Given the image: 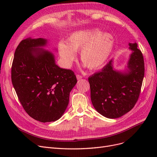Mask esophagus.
I'll return each instance as SVG.
<instances>
[{
	"label": "esophagus",
	"instance_id": "esophagus-1",
	"mask_svg": "<svg viewBox=\"0 0 157 157\" xmlns=\"http://www.w3.org/2000/svg\"><path fill=\"white\" fill-rule=\"evenodd\" d=\"M82 78V77L80 75H78V74H77V78L78 79V80H80V79H81Z\"/></svg>",
	"mask_w": 157,
	"mask_h": 157
}]
</instances>
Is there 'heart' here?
<instances>
[{"label":"heart","instance_id":"1","mask_svg":"<svg viewBox=\"0 0 157 157\" xmlns=\"http://www.w3.org/2000/svg\"><path fill=\"white\" fill-rule=\"evenodd\" d=\"M114 46L113 36L99 29H83L73 33L67 39L66 44H59V53L67 66L76 58L75 52L80 51L82 62L91 70L100 69L110 56Z\"/></svg>","mask_w":157,"mask_h":157}]
</instances>
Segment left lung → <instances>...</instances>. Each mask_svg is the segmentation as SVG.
I'll use <instances>...</instances> for the list:
<instances>
[{
	"label": "left lung",
	"instance_id": "8db88e82",
	"mask_svg": "<svg viewBox=\"0 0 157 157\" xmlns=\"http://www.w3.org/2000/svg\"><path fill=\"white\" fill-rule=\"evenodd\" d=\"M129 45L133 52L128 73L114 71L111 60L101 71L88 77L93 105L109 118L121 117L132 110L141 92L145 73L144 56L136 43Z\"/></svg>",
	"mask_w": 157,
	"mask_h": 157
}]
</instances>
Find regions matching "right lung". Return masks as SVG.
<instances>
[{"label":"right lung","mask_w":157,"mask_h":157,"mask_svg":"<svg viewBox=\"0 0 157 157\" xmlns=\"http://www.w3.org/2000/svg\"><path fill=\"white\" fill-rule=\"evenodd\" d=\"M43 39L22 40L16 49L11 68L13 86L23 108L31 117L42 122L58 120L77 82L71 69L56 65L48 51L35 48L44 46Z\"/></svg>","instance_id":"add662e5"}]
</instances>
